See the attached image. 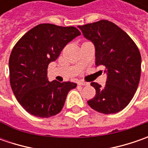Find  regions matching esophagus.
<instances>
[{"mask_svg": "<svg viewBox=\"0 0 148 148\" xmlns=\"http://www.w3.org/2000/svg\"><path fill=\"white\" fill-rule=\"evenodd\" d=\"M78 85H80V86H88L89 83L85 82H82V81H80V82H78Z\"/></svg>", "mask_w": 148, "mask_h": 148, "instance_id": "34e87169", "label": "esophagus"}]
</instances>
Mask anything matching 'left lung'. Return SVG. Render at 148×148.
I'll return each instance as SVG.
<instances>
[{"instance_id": "obj_1", "label": "left lung", "mask_w": 148, "mask_h": 148, "mask_svg": "<svg viewBox=\"0 0 148 148\" xmlns=\"http://www.w3.org/2000/svg\"><path fill=\"white\" fill-rule=\"evenodd\" d=\"M94 43L95 65L104 66L107 74L104 87L96 82L95 96L87 101L91 109L105 114L123 110L133 99L141 76V54L133 39L115 24L102 20L78 26Z\"/></svg>"}]
</instances>
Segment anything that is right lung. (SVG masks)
Returning a JSON list of instances; mask_svg holds the SVG:
<instances>
[{"mask_svg": "<svg viewBox=\"0 0 148 148\" xmlns=\"http://www.w3.org/2000/svg\"><path fill=\"white\" fill-rule=\"evenodd\" d=\"M80 34L73 26L40 24L14 45L9 59L10 82L18 102L29 114L39 118L58 114L68 92L77 87L71 82H49L47 71L49 63Z\"/></svg>", "mask_w": 148, "mask_h": 148, "instance_id": "1", "label": "right lung"}]
</instances>
